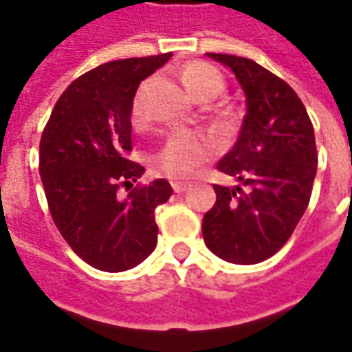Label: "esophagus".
<instances>
[{
  "mask_svg": "<svg viewBox=\"0 0 352 352\" xmlns=\"http://www.w3.org/2000/svg\"><path fill=\"white\" fill-rule=\"evenodd\" d=\"M174 192H184L189 189V184H184V182H173Z\"/></svg>",
  "mask_w": 352,
  "mask_h": 352,
  "instance_id": "1",
  "label": "esophagus"
}]
</instances>
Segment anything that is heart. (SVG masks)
Here are the masks:
<instances>
[{
    "label": "heart",
    "instance_id": "b5f03b06",
    "mask_svg": "<svg viewBox=\"0 0 352 352\" xmlns=\"http://www.w3.org/2000/svg\"><path fill=\"white\" fill-rule=\"evenodd\" d=\"M179 79L186 87V91L197 102H211L224 91L223 74L204 60H195L184 66L179 72ZM131 120L135 126H141L144 120L139 98L133 102ZM213 152H215V146L208 137L198 135V133L173 135L155 152L152 157V168L166 178L187 179L197 173L198 166L208 157L213 155Z\"/></svg>",
    "mask_w": 352,
    "mask_h": 352
}]
</instances>
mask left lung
<instances>
[{"label":"left lung","instance_id":"left-lung-1","mask_svg":"<svg viewBox=\"0 0 352 352\" xmlns=\"http://www.w3.org/2000/svg\"><path fill=\"white\" fill-rule=\"evenodd\" d=\"M206 55L234 72L247 115L234 148L217 163L241 186H213L217 200L202 236L221 260L252 265L284 247L308 208L317 173L314 126L284 79L247 57Z\"/></svg>","mask_w":352,"mask_h":352}]
</instances>
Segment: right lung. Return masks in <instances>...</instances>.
<instances>
[{"instance_id":"1","label":"right lung","mask_w":352,"mask_h":352,"mask_svg":"<svg viewBox=\"0 0 352 352\" xmlns=\"http://www.w3.org/2000/svg\"><path fill=\"white\" fill-rule=\"evenodd\" d=\"M173 54L111 60L70 83L41 139V179L60 236L89 265L120 273L139 265L157 243L155 208L173 187L160 178L118 197L144 174L126 157L131 109L142 79Z\"/></svg>"}]
</instances>
